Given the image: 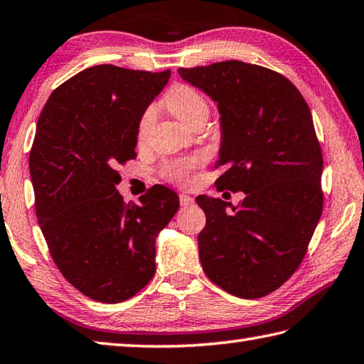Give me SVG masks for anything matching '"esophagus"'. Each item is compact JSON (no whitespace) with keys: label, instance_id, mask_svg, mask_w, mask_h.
I'll return each mask as SVG.
<instances>
[{"label":"esophagus","instance_id":"1","mask_svg":"<svg viewBox=\"0 0 364 364\" xmlns=\"http://www.w3.org/2000/svg\"><path fill=\"white\" fill-rule=\"evenodd\" d=\"M193 196H188V195H179V203L181 205H183V208H187V205H191L193 204Z\"/></svg>","mask_w":364,"mask_h":364}]
</instances>
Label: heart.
I'll return each mask as SVG.
<instances>
[{
	"label": "heart",
	"instance_id": "1",
	"mask_svg": "<svg viewBox=\"0 0 364 364\" xmlns=\"http://www.w3.org/2000/svg\"><path fill=\"white\" fill-rule=\"evenodd\" d=\"M166 106L177 119L185 125L193 127L200 120H205L209 115V102L195 87L188 84H176L166 93ZM155 119V107L149 106L141 115L138 125V141L142 142L147 138V133ZM198 160H174L163 164L160 174L164 179L181 187H188L193 183V171Z\"/></svg>",
	"mask_w": 364,
	"mask_h": 364
}]
</instances>
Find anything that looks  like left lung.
<instances>
[{
	"mask_svg": "<svg viewBox=\"0 0 364 364\" xmlns=\"http://www.w3.org/2000/svg\"><path fill=\"white\" fill-rule=\"evenodd\" d=\"M183 80L217 102L222 147L215 187L244 191L237 208L201 195L203 269L237 298H263L298 269L323 209V155L311 109L285 75L228 60L179 68Z\"/></svg>",
	"mask_w": 364,
	"mask_h": 364,
	"instance_id": "left-lung-1",
	"label": "left lung"
}]
</instances>
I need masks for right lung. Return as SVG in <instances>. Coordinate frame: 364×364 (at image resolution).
Segmentation results:
<instances>
[{"instance_id": "right-lung-1", "label": "right lung", "mask_w": 364, "mask_h": 364, "mask_svg": "<svg viewBox=\"0 0 364 364\" xmlns=\"http://www.w3.org/2000/svg\"><path fill=\"white\" fill-rule=\"evenodd\" d=\"M171 71L87 68L55 88L30 150L34 208L50 257L85 296L115 304L155 276V237L179 198L154 185L127 204L119 164L136 159L141 115Z\"/></svg>"}]
</instances>
